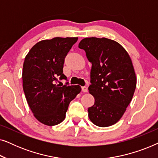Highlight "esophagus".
Masks as SVG:
<instances>
[{"label":"esophagus","instance_id":"obj_1","mask_svg":"<svg viewBox=\"0 0 158 158\" xmlns=\"http://www.w3.org/2000/svg\"><path fill=\"white\" fill-rule=\"evenodd\" d=\"M82 91L83 92H88V88L86 86H83L82 87Z\"/></svg>","mask_w":158,"mask_h":158}]
</instances>
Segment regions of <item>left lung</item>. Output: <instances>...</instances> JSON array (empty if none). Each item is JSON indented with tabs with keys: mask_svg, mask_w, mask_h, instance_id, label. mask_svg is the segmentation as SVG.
Masks as SVG:
<instances>
[{
	"mask_svg": "<svg viewBox=\"0 0 158 158\" xmlns=\"http://www.w3.org/2000/svg\"><path fill=\"white\" fill-rule=\"evenodd\" d=\"M78 47L92 64L88 90L95 103L88 117L98 127L111 126L124 115L137 85L131 57L119 43L104 37L85 38Z\"/></svg>",
	"mask_w": 158,
	"mask_h": 158,
	"instance_id": "1",
	"label": "left lung"
}]
</instances>
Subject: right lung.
<instances>
[{
  "label": "right lung",
  "mask_w": 158,
  "mask_h": 158,
  "mask_svg": "<svg viewBox=\"0 0 158 158\" xmlns=\"http://www.w3.org/2000/svg\"><path fill=\"white\" fill-rule=\"evenodd\" d=\"M77 37H55L34 44L23 65V89L34 117L47 126H55L65 118L70 101L81 91L80 85H60L64 58Z\"/></svg>",
  "instance_id": "add662e5"
}]
</instances>
